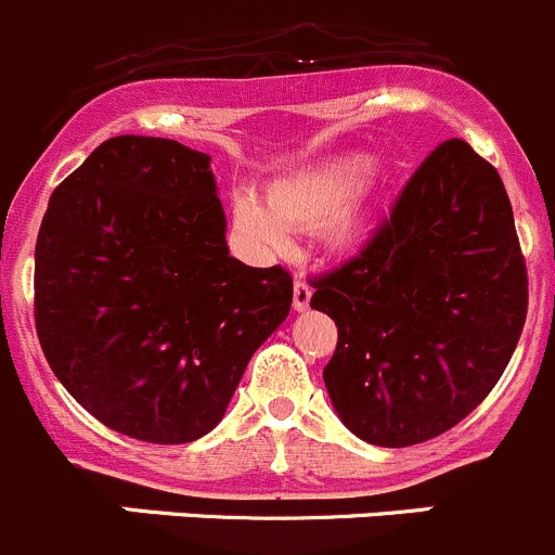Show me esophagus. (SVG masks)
Returning <instances> with one entry per match:
<instances>
[{"label":"esophagus","mask_w":555,"mask_h":555,"mask_svg":"<svg viewBox=\"0 0 555 555\" xmlns=\"http://www.w3.org/2000/svg\"><path fill=\"white\" fill-rule=\"evenodd\" d=\"M310 296L312 288L305 278L294 280V310H307L310 307Z\"/></svg>","instance_id":"1"}]
</instances>
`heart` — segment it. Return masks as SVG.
<instances>
[{
    "instance_id": "b5f03b06",
    "label": "heart",
    "mask_w": 555,
    "mask_h": 555,
    "mask_svg": "<svg viewBox=\"0 0 555 555\" xmlns=\"http://www.w3.org/2000/svg\"><path fill=\"white\" fill-rule=\"evenodd\" d=\"M366 167L364 156H348L291 175L267 191V207L256 196H240L234 202L237 229L250 243L280 250L288 245V229L321 223V240L332 254L359 250L372 234V210L366 202L347 199L364 180Z\"/></svg>"
}]
</instances>
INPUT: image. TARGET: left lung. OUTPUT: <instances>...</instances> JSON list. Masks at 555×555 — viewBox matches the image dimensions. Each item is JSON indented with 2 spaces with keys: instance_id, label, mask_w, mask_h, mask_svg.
Masks as SVG:
<instances>
[{
  "instance_id": "8db88e82",
  "label": "left lung",
  "mask_w": 555,
  "mask_h": 555,
  "mask_svg": "<svg viewBox=\"0 0 555 555\" xmlns=\"http://www.w3.org/2000/svg\"><path fill=\"white\" fill-rule=\"evenodd\" d=\"M337 323L323 383L364 442L435 440L491 393L513 359L529 275L496 169L469 142H440L364 248L312 280Z\"/></svg>"
}]
</instances>
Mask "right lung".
<instances>
[{"instance_id": "1", "label": "right lung", "mask_w": 555, "mask_h": 555, "mask_svg": "<svg viewBox=\"0 0 555 555\" xmlns=\"http://www.w3.org/2000/svg\"><path fill=\"white\" fill-rule=\"evenodd\" d=\"M210 156L120 134L53 191L35 248V326L53 375L113 431L205 437L250 356L285 321L294 280L227 248Z\"/></svg>"}]
</instances>
